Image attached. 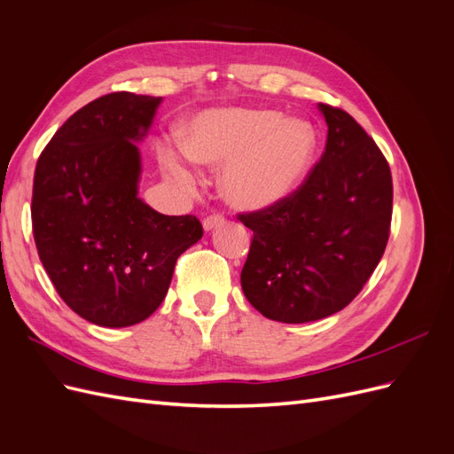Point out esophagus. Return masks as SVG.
<instances>
[{"mask_svg": "<svg viewBox=\"0 0 454 454\" xmlns=\"http://www.w3.org/2000/svg\"><path fill=\"white\" fill-rule=\"evenodd\" d=\"M223 223H225V217L219 215V214H214V215L204 217L202 227H204V231H212V229H215V227H222Z\"/></svg>", "mask_w": 454, "mask_h": 454, "instance_id": "esophagus-1", "label": "esophagus"}]
</instances>
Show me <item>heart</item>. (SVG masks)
<instances>
[{
    "label": "heart",
    "mask_w": 454,
    "mask_h": 454,
    "mask_svg": "<svg viewBox=\"0 0 454 454\" xmlns=\"http://www.w3.org/2000/svg\"><path fill=\"white\" fill-rule=\"evenodd\" d=\"M182 153L202 167H225L222 193L239 210H267L290 197L303 180L316 149L314 129L284 119L277 109H206L182 134ZM168 167L180 170L167 153Z\"/></svg>",
    "instance_id": "obj_1"
}]
</instances>
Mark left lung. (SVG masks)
<instances>
[{
    "label": "left lung",
    "mask_w": 454,
    "mask_h": 454,
    "mask_svg": "<svg viewBox=\"0 0 454 454\" xmlns=\"http://www.w3.org/2000/svg\"><path fill=\"white\" fill-rule=\"evenodd\" d=\"M327 122L320 160L290 197L239 214L254 231L240 284L265 318L322 320L362 292L387 248L392 174L373 138L339 107L318 104Z\"/></svg>",
    "instance_id": "obj_1"
}]
</instances>
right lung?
<instances>
[{
	"mask_svg": "<svg viewBox=\"0 0 454 454\" xmlns=\"http://www.w3.org/2000/svg\"><path fill=\"white\" fill-rule=\"evenodd\" d=\"M162 98L112 92L81 107L41 151L34 174L37 254L64 303L102 327L134 325L162 303L176 261L202 239L195 215L138 197L140 142Z\"/></svg>",
	"mask_w": 454,
	"mask_h": 454,
	"instance_id": "add662e5",
	"label": "right lung"
}]
</instances>
